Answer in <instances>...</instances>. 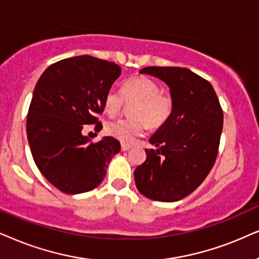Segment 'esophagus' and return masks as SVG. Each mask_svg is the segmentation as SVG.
I'll return each instance as SVG.
<instances>
[{
    "mask_svg": "<svg viewBox=\"0 0 259 259\" xmlns=\"http://www.w3.org/2000/svg\"><path fill=\"white\" fill-rule=\"evenodd\" d=\"M130 148H132V146H130V144H126V143H122V146H120V149H122L123 151L129 150Z\"/></svg>",
    "mask_w": 259,
    "mask_h": 259,
    "instance_id": "34e87169",
    "label": "esophagus"
}]
</instances>
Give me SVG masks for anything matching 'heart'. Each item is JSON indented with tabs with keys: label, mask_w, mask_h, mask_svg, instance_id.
I'll return each instance as SVG.
<instances>
[{
	"label": "heart",
	"mask_w": 259,
	"mask_h": 259,
	"mask_svg": "<svg viewBox=\"0 0 259 259\" xmlns=\"http://www.w3.org/2000/svg\"><path fill=\"white\" fill-rule=\"evenodd\" d=\"M135 105L132 109L134 118H118L106 124V133L120 142L132 143L146 134L148 125L158 129L170 118L174 110V99L170 92L161 90L154 79L136 75L126 79L122 91L110 89L104 97V110L110 116L122 111L124 104Z\"/></svg>",
	"instance_id": "obj_1"
}]
</instances>
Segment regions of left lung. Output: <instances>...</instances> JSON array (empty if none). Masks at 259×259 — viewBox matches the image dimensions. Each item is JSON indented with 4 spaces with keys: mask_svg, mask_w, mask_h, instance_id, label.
<instances>
[{
    "mask_svg": "<svg viewBox=\"0 0 259 259\" xmlns=\"http://www.w3.org/2000/svg\"><path fill=\"white\" fill-rule=\"evenodd\" d=\"M170 88L174 110L149 140L156 150L135 169L141 194L156 201H178L205 180L218 155L224 113L209 81L188 68L144 67Z\"/></svg>",
    "mask_w": 259,
    "mask_h": 259,
    "instance_id": "obj_1",
    "label": "left lung"
}]
</instances>
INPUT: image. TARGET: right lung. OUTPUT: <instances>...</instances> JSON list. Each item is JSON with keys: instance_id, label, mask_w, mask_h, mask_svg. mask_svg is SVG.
I'll return each instance as SVG.
<instances>
[{"instance_id": "right-lung-1", "label": "right lung", "mask_w": 259, "mask_h": 259, "mask_svg": "<svg viewBox=\"0 0 259 259\" xmlns=\"http://www.w3.org/2000/svg\"><path fill=\"white\" fill-rule=\"evenodd\" d=\"M120 75L112 61L91 55L52 64L37 80L27 113V137L34 162L54 187L66 194L92 191L104 179L120 143L113 137L92 142L86 124L102 129L104 97Z\"/></svg>"}]
</instances>
